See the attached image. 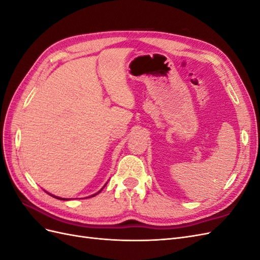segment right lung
Returning <instances> with one entry per match:
<instances>
[{
  "label": "right lung",
  "instance_id": "1",
  "mask_svg": "<svg viewBox=\"0 0 260 260\" xmlns=\"http://www.w3.org/2000/svg\"><path fill=\"white\" fill-rule=\"evenodd\" d=\"M101 191H102V190H101ZM101 191H100V192H101ZM100 192H98L96 194H99ZM96 194H94V195H92V196H95ZM52 196H53V198H55V199H58V200H62V201H65V200H66V199H60V198H56V196H54V195H52ZM90 198H91V196H90Z\"/></svg>",
  "mask_w": 260,
  "mask_h": 260
}]
</instances>
